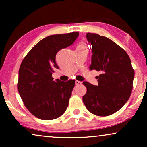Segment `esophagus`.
I'll return each mask as SVG.
<instances>
[{
    "label": "esophagus",
    "instance_id": "obj_1",
    "mask_svg": "<svg viewBox=\"0 0 147 147\" xmlns=\"http://www.w3.org/2000/svg\"><path fill=\"white\" fill-rule=\"evenodd\" d=\"M75 83H76V86H80L82 84V82H80V81H78V80H76V81L75 82Z\"/></svg>",
    "mask_w": 147,
    "mask_h": 147
}]
</instances>
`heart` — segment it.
I'll return each instance as SVG.
<instances>
[{"instance_id":"1","label":"heart","mask_w":147,"mask_h":147,"mask_svg":"<svg viewBox=\"0 0 147 147\" xmlns=\"http://www.w3.org/2000/svg\"><path fill=\"white\" fill-rule=\"evenodd\" d=\"M82 48H86V45L84 43H80L78 46V49H82Z\"/></svg>"}]
</instances>
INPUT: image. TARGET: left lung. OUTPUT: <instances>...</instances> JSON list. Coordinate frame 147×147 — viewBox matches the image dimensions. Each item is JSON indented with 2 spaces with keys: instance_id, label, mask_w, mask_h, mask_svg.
<instances>
[{
  "instance_id": "8db88e82",
  "label": "left lung",
  "mask_w": 147,
  "mask_h": 147,
  "mask_svg": "<svg viewBox=\"0 0 147 147\" xmlns=\"http://www.w3.org/2000/svg\"><path fill=\"white\" fill-rule=\"evenodd\" d=\"M86 38L92 48L90 69L101 74L98 76V86L83 82L87 92L82 100L91 113L111 115L126 103L131 94L134 76L131 61L127 53L108 38L92 33L86 34Z\"/></svg>"
}]
</instances>
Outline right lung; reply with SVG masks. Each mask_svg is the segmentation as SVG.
I'll use <instances>...</instances> for the list:
<instances>
[{
	"label": "right lung",
	"instance_id": "right-lung-1",
	"mask_svg": "<svg viewBox=\"0 0 147 147\" xmlns=\"http://www.w3.org/2000/svg\"><path fill=\"white\" fill-rule=\"evenodd\" d=\"M79 33L48 36L36 44L24 58L19 71L17 88L24 105L39 119L53 120L67 109L75 80H53L59 69L55 61L59 50L72 45Z\"/></svg>",
	"mask_w": 147,
	"mask_h": 147
}]
</instances>
